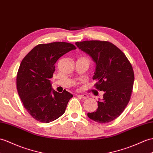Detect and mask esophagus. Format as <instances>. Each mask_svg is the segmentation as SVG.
Segmentation results:
<instances>
[{"instance_id": "34e87169", "label": "esophagus", "mask_w": 153, "mask_h": 153, "mask_svg": "<svg viewBox=\"0 0 153 153\" xmlns=\"http://www.w3.org/2000/svg\"><path fill=\"white\" fill-rule=\"evenodd\" d=\"M79 96L81 98H83V99H86V98H88L87 94H81V95H79Z\"/></svg>"}]
</instances>
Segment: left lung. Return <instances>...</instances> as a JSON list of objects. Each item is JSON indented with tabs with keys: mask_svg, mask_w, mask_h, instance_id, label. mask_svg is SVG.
Listing matches in <instances>:
<instances>
[{
	"mask_svg": "<svg viewBox=\"0 0 153 153\" xmlns=\"http://www.w3.org/2000/svg\"><path fill=\"white\" fill-rule=\"evenodd\" d=\"M76 44L96 62L93 79L97 82L94 86L104 91L98 109L87 115L99 123L111 122L120 116L130 100L134 81L132 66L125 53L108 41L87 40Z\"/></svg>",
	"mask_w": 153,
	"mask_h": 153,
	"instance_id": "obj_1",
	"label": "left lung"
}]
</instances>
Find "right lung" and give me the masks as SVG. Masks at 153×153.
Instances as JSON below:
<instances>
[{"label": "right lung", "mask_w": 153, "mask_h": 153, "mask_svg": "<svg viewBox=\"0 0 153 153\" xmlns=\"http://www.w3.org/2000/svg\"><path fill=\"white\" fill-rule=\"evenodd\" d=\"M76 47L57 42L38 44L25 56L17 74V93L28 113L38 121L48 123L65 112L72 94L52 89L51 78L57 60Z\"/></svg>", "instance_id": "obj_1"}]
</instances>
